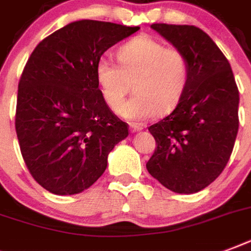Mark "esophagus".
Returning <instances> with one entry per match:
<instances>
[{"label":"esophagus","mask_w":251,"mask_h":251,"mask_svg":"<svg viewBox=\"0 0 251 251\" xmlns=\"http://www.w3.org/2000/svg\"><path fill=\"white\" fill-rule=\"evenodd\" d=\"M142 127L138 125H134V124H130V131L131 133H138V131H141Z\"/></svg>","instance_id":"esophagus-1"}]
</instances>
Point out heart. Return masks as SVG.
Returning <instances> with one entry per match:
<instances>
[{
	"label": "heart",
	"instance_id": "1",
	"mask_svg": "<svg viewBox=\"0 0 251 251\" xmlns=\"http://www.w3.org/2000/svg\"><path fill=\"white\" fill-rule=\"evenodd\" d=\"M118 62L100 57L95 65V78L101 98L117 112L129 82L136 94L118 111L129 121L152 118L160 109H173L178 104L189 80V64L179 49L165 47L149 35L129 40L118 49Z\"/></svg>",
	"mask_w": 251,
	"mask_h": 251
}]
</instances>
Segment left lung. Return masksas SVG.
<instances>
[{
	"mask_svg": "<svg viewBox=\"0 0 251 251\" xmlns=\"http://www.w3.org/2000/svg\"><path fill=\"white\" fill-rule=\"evenodd\" d=\"M151 28L185 54L189 80L175 110L149 127L157 147L146 167L169 190L193 194L218 178L233 151L237 84L226 56L201 28L165 23Z\"/></svg>",
	"mask_w": 251,
	"mask_h": 251,
	"instance_id": "left-lung-1",
	"label": "left lung"
}]
</instances>
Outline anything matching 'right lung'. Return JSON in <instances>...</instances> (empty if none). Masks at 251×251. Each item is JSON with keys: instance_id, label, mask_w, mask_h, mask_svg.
<instances>
[{"instance_id": "add662e5", "label": "right lung", "mask_w": 251, "mask_h": 251, "mask_svg": "<svg viewBox=\"0 0 251 251\" xmlns=\"http://www.w3.org/2000/svg\"><path fill=\"white\" fill-rule=\"evenodd\" d=\"M139 27L82 19L37 44L18 86L15 130L32 177L57 195L79 194L129 135L101 98L95 65Z\"/></svg>"}]
</instances>
